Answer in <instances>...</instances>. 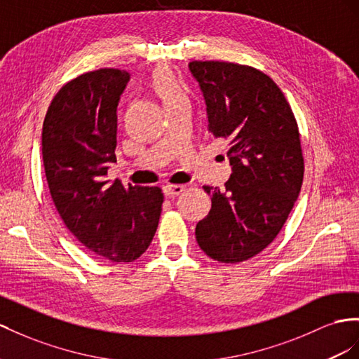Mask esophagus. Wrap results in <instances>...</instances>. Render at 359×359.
Instances as JSON below:
<instances>
[{
	"label": "esophagus",
	"mask_w": 359,
	"mask_h": 359,
	"mask_svg": "<svg viewBox=\"0 0 359 359\" xmlns=\"http://www.w3.org/2000/svg\"><path fill=\"white\" fill-rule=\"evenodd\" d=\"M183 189H185V187L183 185H171L170 183V185L163 187V194L167 197H176V196L182 194Z\"/></svg>",
	"instance_id": "34e87169"
}]
</instances>
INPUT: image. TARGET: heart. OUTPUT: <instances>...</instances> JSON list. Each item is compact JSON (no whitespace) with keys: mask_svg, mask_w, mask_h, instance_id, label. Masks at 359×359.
<instances>
[{"mask_svg":"<svg viewBox=\"0 0 359 359\" xmlns=\"http://www.w3.org/2000/svg\"><path fill=\"white\" fill-rule=\"evenodd\" d=\"M153 86L156 90L159 92L163 100L174 97L177 94H182L177 81L174 80V77L167 69H159L158 72H156V74L153 76Z\"/></svg>","mask_w":359,"mask_h":359,"instance_id":"obj_1","label":"heart"}]
</instances>
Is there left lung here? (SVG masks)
I'll use <instances>...</instances> for the list:
<instances>
[{
    "mask_svg": "<svg viewBox=\"0 0 359 359\" xmlns=\"http://www.w3.org/2000/svg\"><path fill=\"white\" fill-rule=\"evenodd\" d=\"M189 71L203 92L208 128L229 141L232 165L224 189L210 194L196 238L209 258L236 264L262 252L280 232L303 182L299 127L279 86L238 63L194 60Z\"/></svg>",
    "mask_w": 359,
    "mask_h": 359,
    "instance_id": "obj_1",
    "label": "left lung"
}]
</instances>
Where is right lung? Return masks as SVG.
Returning <instances> with one entry per match:
<instances>
[{
  "label": "right lung",
  "instance_id": "1",
  "mask_svg": "<svg viewBox=\"0 0 359 359\" xmlns=\"http://www.w3.org/2000/svg\"><path fill=\"white\" fill-rule=\"evenodd\" d=\"M127 71L101 68L68 81L42 127L51 198L69 232L101 259L133 262L149 249L162 212L158 187L124 188L107 180L116 162V107Z\"/></svg>",
  "mask_w": 359,
  "mask_h": 359
}]
</instances>
